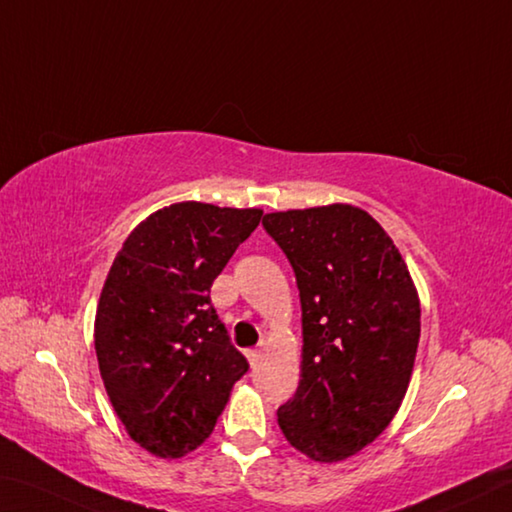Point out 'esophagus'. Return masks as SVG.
<instances>
[{
    "mask_svg": "<svg viewBox=\"0 0 512 512\" xmlns=\"http://www.w3.org/2000/svg\"><path fill=\"white\" fill-rule=\"evenodd\" d=\"M247 360L251 364V369H256V366L261 364V360H263V353L261 351H247Z\"/></svg>",
    "mask_w": 512,
    "mask_h": 512,
    "instance_id": "34e87169",
    "label": "esophagus"
}]
</instances>
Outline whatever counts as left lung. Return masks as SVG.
I'll list each match as a JSON object with an SVG mask.
<instances>
[{"label": "left lung", "instance_id": "8db88e82", "mask_svg": "<svg viewBox=\"0 0 512 512\" xmlns=\"http://www.w3.org/2000/svg\"><path fill=\"white\" fill-rule=\"evenodd\" d=\"M301 297V380L279 407L292 447L337 463L373 443L405 398L420 301L398 247L351 204L267 213Z\"/></svg>", "mask_w": 512, "mask_h": 512}]
</instances>
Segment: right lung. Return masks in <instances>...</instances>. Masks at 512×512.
<instances>
[{
    "label": "right lung",
    "mask_w": 512,
    "mask_h": 512,
    "mask_svg": "<svg viewBox=\"0 0 512 512\" xmlns=\"http://www.w3.org/2000/svg\"><path fill=\"white\" fill-rule=\"evenodd\" d=\"M261 209L179 202L125 238L94 321L98 369L134 443L179 459L213 432L249 364L211 306V285Z\"/></svg>",
    "instance_id": "right-lung-1"
}]
</instances>
